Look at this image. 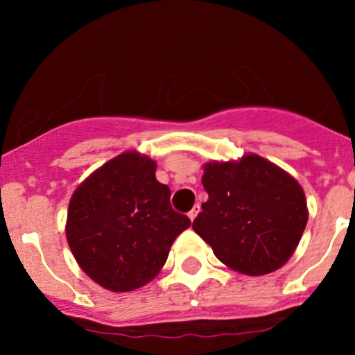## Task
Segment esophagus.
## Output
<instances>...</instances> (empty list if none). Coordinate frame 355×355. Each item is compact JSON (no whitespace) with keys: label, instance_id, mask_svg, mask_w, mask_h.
Here are the masks:
<instances>
[{"label":"esophagus","instance_id":"34e87169","mask_svg":"<svg viewBox=\"0 0 355 355\" xmlns=\"http://www.w3.org/2000/svg\"><path fill=\"white\" fill-rule=\"evenodd\" d=\"M199 211H200V206H199V204H196V206L192 207L191 211H189V218H191V221H194V220H196V216H198V214H199Z\"/></svg>","mask_w":355,"mask_h":355}]
</instances>
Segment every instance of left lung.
Here are the masks:
<instances>
[{"instance_id":"obj_1","label":"left lung","mask_w":355,"mask_h":355,"mask_svg":"<svg viewBox=\"0 0 355 355\" xmlns=\"http://www.w3.org/2000/svg\"><path fill=\"white\" fill-rule=\"evenodd\" d=\"M202 170L209 198L192 223L196 234L239 273L261 277L284 266L309 218L299 182L254 153L207 161Z\"/></svg>"}]
</instances>
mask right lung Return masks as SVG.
Segmentation results:
<instances>
[{
	"instance_id": "add662e5",
	"label": "right lung",
	"mask_w": 355,
	"mask_h": 355,
	"mask_svg": "<svg viewBox=\"0 0 355 355\" xmlns=\"http://www.w3.org/2000/svg\"><path fill=\"white\" fill-rule=\"evenodd\" d=\"M191 227L156 180V161L125 151L92 171L71 194L65 234L75 261L111 292L155 280L175 239Z\"/></svg>"
}]
</instances>
